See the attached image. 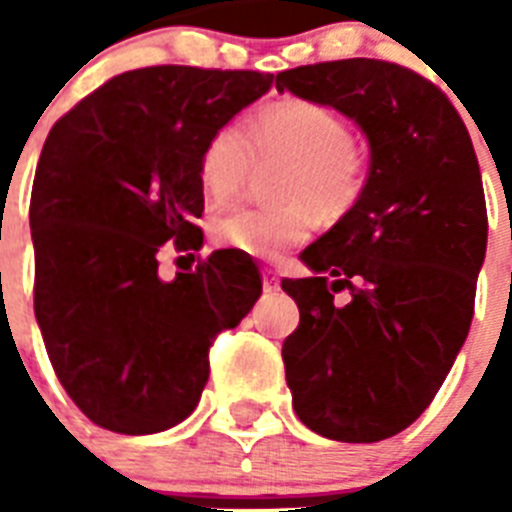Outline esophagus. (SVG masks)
Returning <instances> with one entry per match:
<instances>
[{
	"instance_id": "esophagus-1",
	"label": "esophagus",
	"mask_w": 512,
	"mask_h": 512,
	"mask_svg": "<svg viewBox=\"0 0 512 512\" xmlns=\"http://www.w3.org/2000/svg\"><path fill=\"white\" fill-rule=\"evenodd\" d=\"M263 289L265 292H276L279 289V276L271 268H263Z\"/></svg>"
}]
</instances>
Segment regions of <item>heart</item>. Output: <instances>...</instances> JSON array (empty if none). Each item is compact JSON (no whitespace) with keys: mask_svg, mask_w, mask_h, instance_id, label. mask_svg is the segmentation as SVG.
I'll return each instance as SVG.
<instances>
[{"mask_svg":"<svg viewBox=\"0 0 512 512\" xmlns=\"http://www.w3.org/2000/svg\"><path fill=\"white\" fill-rule=\"evenodd\" d=\"M281 162L268 207H236L212 220L215 244L241 255L276 260L308 239L313 209L340 220L366 185V162L337 111L308 98H281L244 122L209 135L199 154V183L212 201L231 199L252 162Z\"/></svg>","mask_w":512,"mask_h":512,"instance_id":"heart-1","label":"heart"}]
</instances>
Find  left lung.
Wrapping results in <instances>:
<instances>
[{"label":"left lung","mask_w":512,"mask_h":512,"mask_svg":"<svg viewBox=\"0 0 512 512\" xmlns=\"http://www.w3.org/2000/svg\"><path fill=\"white\" fill-rule=\"evenodd\" d=\"M276 90L356 119L372 148L356 207L300 255L313 276L281 281L300 308L281 358L303 425L374 444L428 409L468 337L489 236L476 151L452 100L398 63L297 66Z\"/></svg>","instance_id":"left-lung-1"}]
</instances>
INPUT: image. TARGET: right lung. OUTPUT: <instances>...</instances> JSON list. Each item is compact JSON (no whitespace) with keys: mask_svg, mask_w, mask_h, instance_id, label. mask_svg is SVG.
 Listing matches in <instances>:
<instances>
[{"mask_svg":"<svg viewBox=\"0 0 512 512\" xmlns=\"http://www.w3.org/2000/svg\"><path fill=\"white\" fill-rule=\"evenodd\" d=\"M268 90L260 71L138 68L44 140L28 212L34 313L60 385L100 428L148 436L183 422L215 337L263 292L241 252L217 249L175 281L159 279V252L201 247V148Z\"/></svg>","mask_w":512,"mask_h":512,"instance_id":"add662e5","label":"right lung"}]
</instances>
